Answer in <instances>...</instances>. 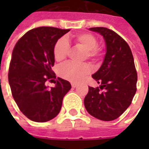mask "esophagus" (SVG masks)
I'll list each match as a JSON object with an SVG mask.
<instances>
[{
  "label": "esophagus",
  "mask_w": 149,
  "mask_h": 149,
  "mask_svg": "<svg viewBox=\"0 0 149 149\" xmlns=\"http://www.w3.org/2000/svg\"><path fill=\"white\" fill-rule=\"evenodd\" d=\"M72 88L77 87V84H76V83H72Z\"/></svg>",
  "instance_id": "obj_1"
}]
</instances>
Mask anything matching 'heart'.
Instances as JSON below:
<instances>
[{
  "label": "heart",
  "mask_w": 149,
  "mask_h": 149,
  "mask_svg": "<svg viewBox=\"0 0 149 149\" xmlns=\"http://www.w3.org/2000/svg\"><path fill=\"white\" fill-rule=\"evenodd\" d=\"M76 45L84 49V58L96 62L100 56V49L97 47V40L93 35L87 33L77 34L73 37ZM69 52V44L66 38L61 37L56 40L53 47V55L56 61H64ZM90 72V68L87 64L75 65L65 63L58 68V74L61 77L72 82H78Z\"/></svg>",
  "instance_id": "1"
}]
</instances>
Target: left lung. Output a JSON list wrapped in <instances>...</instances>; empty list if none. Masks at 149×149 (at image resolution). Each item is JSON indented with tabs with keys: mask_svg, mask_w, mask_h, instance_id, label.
I'll use <instances>...</instances> for the list:
<instances>
[{
	"mask_svg": "<svg viewBox=\"0 0 149 149\" xmlns=\"http://www.w3.org/2000/svg\"><path fill=\"white\" fill-rule=\"evenodd\" d=\"M89 30L104 37L106 53L100 68L92 76L100 84V88L88 87L84 107L91 116L110 121L128 109L136 92L134 59L127 42L114 31L104 27L90 28Z\"/></svg>",
	"mask_w": 149,
	"mask_h": 149,
	"instance_id": "1",
	"label": "left lung"
}]
</instances>
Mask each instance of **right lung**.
Returning a JSON list of instances; mask_svg holds the SVG:
<instances>
[{
  "label": "right lung",
  "mask_w": 149,
  "mask_h": 149,
  "mask_svg": "<svg viewBox=\"0 0 149 149\" xmlns=\"http://www.w3.org/2000/svg\"><path fill=\"white\" fill-rule=\"evenodd\" d=\"M54 27L31 29L15 45L8 69L12 95L22 113L35 122H46L57 116L65 94L71 89L68 81L57 77L55 87L45 85L55 79L52 70L56 40L69 32ZM56 83V81H55Z\"/></svg>",
  "instance_id": "add662e5"
}]
</instances>
